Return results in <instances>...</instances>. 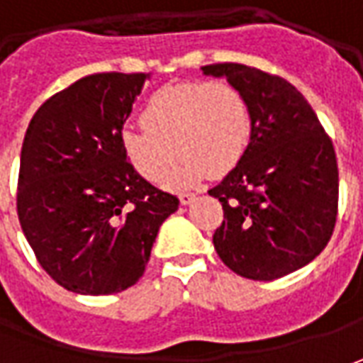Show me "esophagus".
I'll use <instances>...</instances> for the list:
<instances>
[{
	"label": "esophagus",
	"instance_id": "34e87169",
	"mask_svg": "<svg viewBox=\"0 0 363 363\" xmlns=\"http://www.w3.org/2000/svg\"><path fill=\"white\" fill-rule=\"evenodd\" d=\"M194 199H196V196H194L192 192H181V194H179V201H181V204H184V206H186V204H191Z\"/></svg>",
	"mask_w": 363,
	"mask_h": 363
}]
</instances>
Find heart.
Instances as JSON below:
<instances>
[{
    "label": "heart",
    "instance_id": "1",
    "mask_svg": "<svg viewBox=\"0 0 363 363\" xmlns=\"http://www.w3.org/2000/svg\"><path fill=\"white\" fill-rule=\"evenodd\" d=\"M143 129H123L119 145L145 181L181 191L206 174L223 177L242 161L252 139V115L240 89L226 81H186L155 91L140 111Z\"/></svg>",
    "mask_w": 363,
    "mask_h": 363
}]
</instances>
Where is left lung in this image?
Segmentation results:
<instances>
[{"label":"left lung","mask_w":363,"mask_h":363,"mask_svg":"<svg viewBox=\"0 0 363 363\" xmlns=\"http://www.w3.org/2000/svg\"><path fill=\"white\" fill-rule=\"evenodd\" d=\"M201 69L240 89L252 115L242 161L208 191L224 211L214 248L233 272L250 280L296 272L326 248L336 226L334 145L286 79L240 63Z\"/></svg>","instance_id":"1"}]
</instances>
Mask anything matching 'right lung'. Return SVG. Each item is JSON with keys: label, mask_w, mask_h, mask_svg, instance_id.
Returning <instances> with one entry per match:
<instances>
[{"label": "right lung", "mask_w": 363, "mask_h": 363, "mask_svg": "<svg viewBox=\"0 0 363 363\" xmlns=\"http://www.w3.org/2000/svg\"><path fill=\"white\" fill-rule=\"evenodd\" d=\"M147 73H95L37 109L21 147L17 216L39 264L89 296L139 282L161 224L179 208L123 157L119 135Z\"/></svg>", "instance_id": "obj_1"}]
</instances>
